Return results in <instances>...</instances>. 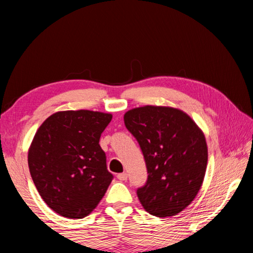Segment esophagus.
Returning <instances> with one entry per match:
<instances>
[{
	"instance_id": "34e87169",
	"label": "esophagus",
	"mask_w": 253,
	"mask_h": 253,
	"mask_svg": "<svg viewBox=\"0 0 253 253\" xmlns=\"http://www.w3.org/2000/svg\"><path fill=\"white\" fill-rule=\"evenodd\" d=\"M117 178L119 179V181H126L127 179V174L126 173H121L117 175Z\"/></svg>"
}]
</instances>
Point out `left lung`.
Here are the masks:
<instances>
[{
	"instance_id": "obj_1",
	"label": "left lung",
	"mask_w": 253,
	"mask_h": 253,
	"mask_svg": "<svg viewBox=\"0 0 253 253\" xmlns=\"http://www.w3.org/2000/svg\"><path fill=\"white\" fill-rule=\"evenodd\" d=\"M124 122L146 163L147 181L137 188L139 202L152 215H176L202 186L208 164L204 134L188 115L170 107L134 108Z\"/></svg>"
}]
</instances>
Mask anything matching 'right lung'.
<instances>
[{
    "label": "right lung",
    "instance_id": "obj_1",
    "mask_svg": "<svg viewBox=\"0 0 253 253\" xmlns=\"http://www.w3.org/2000/svg\"><path fill=\"white\" fill-rule=\"evenodd\" d=\"M111 118L99 111H59L34 135L28 155L30 174L46 205L61 216H87L113 181L99 145Z\"/></svg>",
    "mask_w": 253,
    "mask_h": 253
}]
</instances>
